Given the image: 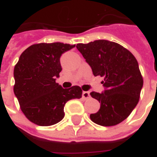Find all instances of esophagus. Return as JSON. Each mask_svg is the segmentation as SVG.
<instances>
[{
	"label": "esophagus",
	"instance_id": "esophagus-1",
	"mask_svg": "<svg viewBox=\"0 0 157 157\" xmlns=\"http://www.w3.org/2000/svg\"><path fill=\"white\" fill-rule=\"evenodd\" d=\"M82 98L84 99H88L90 98V92H82Z\"/></svg>",
	"mask_w": 157,
	"mask_h": 157
}]
</instances>
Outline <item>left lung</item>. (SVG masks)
Masks as SVG:
<instances>
[{"label": "left lung", "instance_id": "1", "mask_svg": "<svg viewBox=\"0 0 157 157\" xmlns=\"http://www.w3.org/2000/svg\"><path fill=\"white\" fill-rule=\"evenodd\" d=\"M76 48L93 75L104 78V92L90 93L100 102V109L90 115L91 120L102 126L118 124L128 118L140 100L143 77L136 59L122 45L108 40L77 44Z\"/></svg>", "mask_w": 157, "mask_h": 157}]
</instances>
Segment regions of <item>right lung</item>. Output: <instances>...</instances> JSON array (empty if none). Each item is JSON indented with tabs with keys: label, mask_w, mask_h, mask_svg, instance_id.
I'll use <instances>...</instances> for the list:
<instances>
[{
	"label": "right lung",
	"mask_w": 157,
	"mask_h": 157,
	"mask_svg": "<svg viewBox=\"0 0 157 157\" xmlns=\"http://www.w3.org/2000/svg\"><path fill=\"white\" fill-rule=\"evenodd\" d=\"M75 44L63 43L35 44L22 52L14 67V93L26 118L40 126L62 120L69 100L81 98L78 86L64 89L55 82L61 71L59 58Z\"/></svg>",
	"instance_id": "add662e5"
}]
</instances>
